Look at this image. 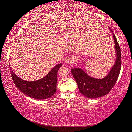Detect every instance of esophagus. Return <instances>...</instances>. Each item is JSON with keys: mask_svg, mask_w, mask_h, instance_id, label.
Returning <instances> with one entry per match:
<instances>
[{"mask_svg": "<svg viewBox=\"0 0 132 132\" xmlns=\"http://www.w3.org/2000/svg\"><path fill=\"white\" fill-rule=\"evenodd\" d=\"M73 62V59L71 58H68L65 61L66 63L67 64H70V63H72Z\"/></svg>", "mask_w": 132, "mask_h": 132, "instance_id": "obj_1", "label": "esophagus"}]
</instances>
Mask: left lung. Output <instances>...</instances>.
<instances>
[{
  "mask_svg": "<svg viewBox=\"0 0 132 132\" xmlns=\"http://www.w3.org/2000/svg\"><path fill=\"white\" fill-rule=\"evenodd\" d=\"M115 43L116 59L114 65L107 75L102 78H96L90 76L80 68L71 69V73L77 84L80 92L89 99H95L107 94L116 84L121 68V53L120 47L114 33L111 29Z\"/></svg>",
  "mask_w": 132,
  "mask_h": 132,
  "instance_id": "8db88e82",
  "label": "left lung"
}]
</instances>
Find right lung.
<instances>
[{
	"instance_id": "obj_1",
	"label": "right lung",
	"mask_w": 132,
	"mask_h": 132,
	"mask_svg": "<svg viewBox=\"0 0 132 132\" xmlns=\"http://www.w3.org/2000/svg\"><path fill=\"white\" fill-rule=\"evenodd\" d=\"M62 63L55 66L47 75L41 79L28 81L21 79L13 72L10 67L11 77L14 84L22 93L35 99H45L51 97L56 91L57 74Z\"/></svg>"
}]
</instances>
